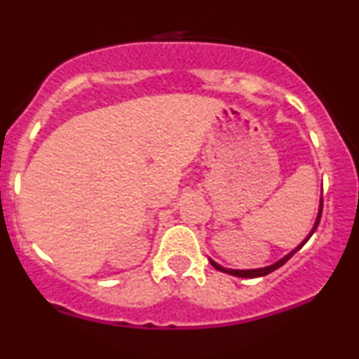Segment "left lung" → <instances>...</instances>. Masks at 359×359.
<instances>
[{
    "mask_svg": "<svg viewBox=\"0 0 359 359\" xmlns=\"http://www.w3.org/2000/svg\"><path fill=\"white\" fill-rule=\"evenodd\" d=\"M320 214H323V197H320L319 214H317L316 224H314V228H312L311 234H309V236L306 238V240H304L302 243H300V245L297 246V248H295L294 251H290V253H288L287 257H283L282 259H278V262H277V263H273V265H270V266H265V269H257V270H231V269H224V266H219V265H217V263H214L212 259H211V265H212L214 269H216V270H221V271H224V273L234 275V277H243V278H257V277H265V275L271 273V271H273V270L280 269V266H282L283 263H287L288 259H290L292 257H294V255L297 253V251H299L300 248H302L304 245H306V243L309 241V238H311L312 234H314V231H316V229H317V226H319V221H320Z\"/></svg>",
    "mask_w": 359,
    "mask_h": 359,
    "instance_id": "left-lung-1",
    "label": "left lung"
}]
</instances>
